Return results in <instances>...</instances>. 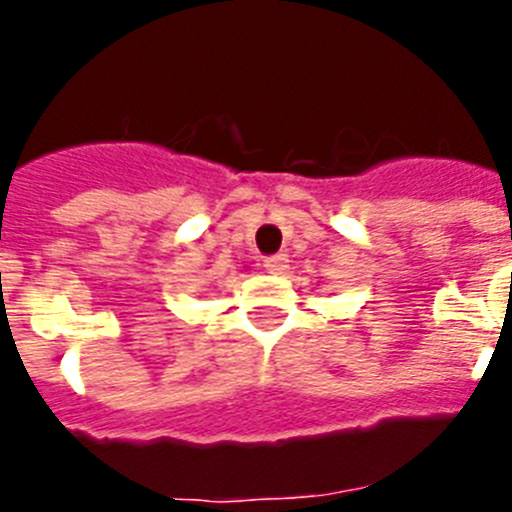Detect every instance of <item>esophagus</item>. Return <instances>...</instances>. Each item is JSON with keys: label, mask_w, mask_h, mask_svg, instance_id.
I'll list each match as a JSON object with an SVG mask.
<instances>
[{"label": "esophagus", "mask_w": 512, "mask_h": 512, "mask_svg": "<svg viewBox=\"0 0 512 512\" xmlns=\"http://www.w3.org/2000/svg\"><path fill=\"white\" fill-rule=\"evenodd\" d=\"M289 259L284 256V253H277V256H269V259H264V266L266 271H271V274H282L284 269H287Z\"/></svg>", "instance_id": "34e87169"}]
</instances>
